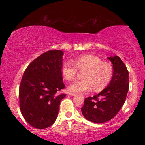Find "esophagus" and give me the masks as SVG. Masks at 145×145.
I'll return each mask as SVG.
<instances>
[{
	"instance_id": "34e87169",
	"label": "esophagus",
	"mask_w": 145,
	"mask_h": 145,
	"mask_svg": "<svg viewBox=\"0 0 145 145\" xmlns=\"http://www.w3.org/2000/svg\"><path fill=\"white\" fill-rule=\"evenodd\" d=\"M69 95L71 96H74L76 95V93H69Z\"/></svg>"
}]
</instances>
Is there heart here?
Segmentation results:
<instances>
[{"mask_svg":"<svg viewBox=\"0 0 145 145\" xmlns=\"http://www.w3.org/2000/svg\"><path fill=\"white\" fill-rule=\"evenodd\" d=\"M78 69L84 71L83 80L71 83L69 90L72 92H89L93 87L95 91L99 92L108 85L113 77L112 65L104 63L100 58L93 54H83L72 61H65L61 67V72L67 80H71L77 75Z\"/></svg>","mask_w":145,"mask_h":145,"instance_id":"b5f03b06","label":"heart"}]
</instances>
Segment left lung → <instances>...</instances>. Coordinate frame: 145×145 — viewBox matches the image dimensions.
I'll use <instances>...</instances> for the list:
<instances>
[{
	"label": "left lung",
	"instance_id": "obj_1",
	"mask_svg": "<svg viewBox=\"0 0 145 145\" xmlns=\"http://www.w3.org/2000/svg\"><path fill=\"white\" fill-rule=\"evenodd\" d=\"M108 59L112 63V80L99 94L85 98L81 108L83 116L95 123H102L114 117L123 106L129 90V73L125 65L118 56Z\"/></svg>",
	"mask_w": 145,
	"mask_h": 145
}]
</instances>
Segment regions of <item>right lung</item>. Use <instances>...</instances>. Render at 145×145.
Returning <instances> with one entry per match:
<instances>
[{"instance_id":"right-lung-1","label":"right lung","mask_w":145,"mask_h":145,"mask_svg":"<svg viewBox=\"0 0 145 145\" xmlns=\"http://www.w3.org/2000/svg\"><path fill=\"white\" fill-rule=\"evenodd\" d=\"M63 52L49 50L29 64L19 88L20 108L23 117L33 127L47 128L54 123L61 101L65 94L61 67Z\"/></svg>"}]
</instances>
